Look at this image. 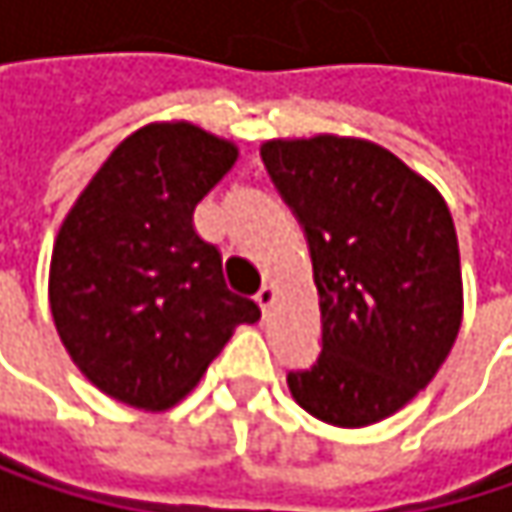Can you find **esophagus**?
<instances>
[{
    "label": "esophagus",
    "instance_id": "obj_1",
    "mask_svg": "<svg viewBox=\"0 0 512 512\" xmlns=\"http://www.w3.org/2000/svg\"><path fill=\"white\" fill-rule=\"evenodd\" d=\"M255 299H257V305H260V311L266 314V311H269V308L275 305V299H278V290H275L272 284H263V287L257 290Z\"/></svg>",
    "mask_w": 512,
    "mask_h": 512
}]
</instances>
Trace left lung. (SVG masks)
I'll use <instances>...</instances> for the list:
<instances>
[{"mask_svg":"<svg viewBox=\"0 0 512 512\" xmlns=\"http://www.w3.org/2000/svg\"><path fill=\"white\" fill-rule=\"evenodd\" d=\"M263 165L305 228L323 350L287 373L293 400L332 427L400 412L448 358L462 323L460 243L439 189L350 136L272 139Z\"/></svg>","mask_w":512,"mask_h":512,"instance_id":"8db88e82","label":"left lung"}]
</instances>
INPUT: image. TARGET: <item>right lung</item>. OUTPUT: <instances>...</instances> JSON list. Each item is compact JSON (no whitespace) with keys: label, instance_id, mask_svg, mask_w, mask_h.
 I'll list each match as a JSON object with an SVG mask.
<instances>
[{"label":"right lung","instance_id":"add662e5","mask_svg":"<svg viewBox=\"0 0 512 512\" xmlns=\"http://www.w3.org/2000/svg\"><path fill=\"white\" fill-rule=\"evenodd\" d=\"M237 156L234 142L189 121L148 124L109 154L58 228L55 332L91 385L133 409L180 403L234 329L260 320L192 225Z\"/></svg>","mask_w":512,"mask_h":512}]
</instances>
